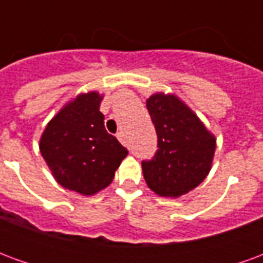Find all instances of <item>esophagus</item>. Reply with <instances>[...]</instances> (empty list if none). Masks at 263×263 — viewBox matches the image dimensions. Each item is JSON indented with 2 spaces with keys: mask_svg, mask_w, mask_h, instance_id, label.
<instances>
[{
  "mask_svg": "<svg viewBox=\"0 0 263 263\" xmlns=\"http://www.w3.org/2000/svg\"><path fill=\"white\" fill-rule=\"evenodd\" d=\"M117 138H118V141H120L122 145H125L126 141H125V135H124V132H118V134H117Z\"/></svg>",
  "mask_w": 263,
  "mask_h": 263,
  "instance_id": "1",
  "label": "esophagus"
}]
</instances>
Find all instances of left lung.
Masks as SVG:
<instances>
[{
    "instance_id": "8db88e82",
    "label": "left lung",
    "mask_w": 263,
    "mask_h": 263,
    "mask_svg": "<svg viewBox=\"0 0 263 263\" xmlns=\"http://www.w3.org/2000/svg\"><path fill=\"white\" fill-rule=\"evenodd\" d=\"M146 108L158 135V151L151 160H142L145 182L162 197H180L209 175L215 137L175 94H152Z\"/></svg>"
}]
</instances>
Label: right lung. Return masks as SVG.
Returning a JSON list of instances; mask_svg holds the SVG:
<instances>
[{"mask_svg": "<svg viewBox=\"0 0 263 263\" xmlns=\"http://www.w3.org/2000/svg\"><path fill=\"white\" fill-rule=\"evenodd\" d=\"M101 100L97 91L79 94L49 121L39 142L56 182L83 196L107 187L128 155L105 131Z\"/></svg>", "mask_w": 263, "mask_h": 263, "instance_id": "right-lung-1", "label": "right lung"}]
</instances>
